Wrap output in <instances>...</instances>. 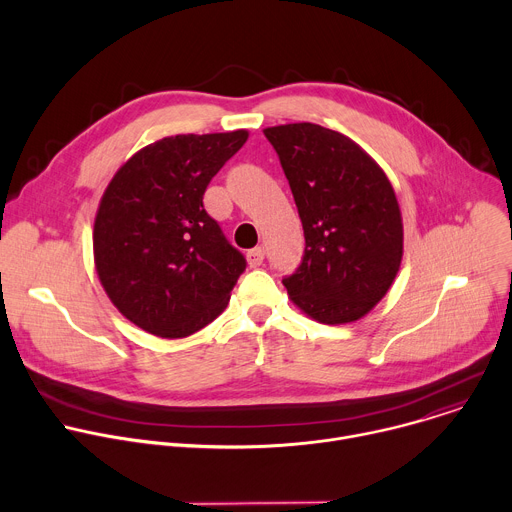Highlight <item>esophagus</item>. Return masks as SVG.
<instances>
[{
  "label": "esophagus",
  "mask_w": 512,
  "mask_h": 512,
  "mask_svg": "<svg viewBox=\"0 0 512 512\" xmlns=\"http://www.w3.org/2000/svg\"><path fill=\"white\" fill-rule=\"evenodd\" d=\"M263 259H265L263 247H255V249H251V251L247 253V261H249L251 267H259V265L263 263Z\"/></svg>",
  "instance_id": "obj_1"
}]
</instances>
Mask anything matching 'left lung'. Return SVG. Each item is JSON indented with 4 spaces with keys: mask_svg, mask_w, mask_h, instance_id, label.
<instances>
[{
    "mask_svg": "<svg viewBox=\"0 0 512 512\" xmlns=\"http://www.w3.org/2000/svg\"><path fill=\"white\" fill-rule=\"evenodd\" d=\"M294 194L306 251L283 279L289 300L322 324L369 314L403 257V223L381 166L350 137L316 123L263 129Z\"/></svg>",
    "mask_w": 512,
    "mask_h": 512,
    "instance_id": "obj_1",
    "label": "left lung"
}]
</instances>
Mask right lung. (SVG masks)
Here are the masks:
<instances>
[{
  "instance_id": "1",
  "label": "right lung",
  "mask_w": 512,
  "mask_h": 512,
  "mask_svg": "<svg viewBox=\"0 0 512 512\" xmlns=\"http://www.w3.org/2000/svg\"><path fill=\"white\" fill-rule=\"evenodd\" d=\"M247 137L245 129L164 137L109 182L95 216V267L113 306L141 330L186 338L227 308L247 261L202 196Z\"/></svg>"
}]
</instances>
